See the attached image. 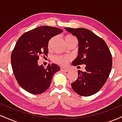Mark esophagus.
I'll return each instance as SVG.
<instances>
[{
	"label": "esophagus",
	"mask_w": 122,
	"mask_h": 122,
	"mask_svg": "<svg viewBox=\"0 0 122 122\" xmlns=\"http://www.w3.org/2000/svg\"><path fill=\"white\" fill-rule=\"evenodd\" d=\"M61 71H62V72H68V71H69V69H68V68H64V67H61Z\"/></svg>",
	"instance_id": "esophagus-1"
}]
</instances>
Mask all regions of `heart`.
Here are the masks:
<instances>
[{"label":"heart","instance_id":"heart-1","mask_svg":"<svg viewBox=\"0 0 122 122\" xmlns=\"http://www.w3.org/2000/svg\"><path fill=\"white\" fill-rule=\"evenodd\" d=\"M73 40H76V38L72 35H67L65 37V41L66 43H68L69 42ZM54 40V38H52L49 41V47L51 46V44H52L53 41ZM54 61L57 64H60L61 65H66L69 61L71 60V57L69 56H56L54 57Z\"/></svg>","mask_w":122,"mask_h":122}]
</instances>
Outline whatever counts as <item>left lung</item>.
<instances>
[{
    "label": "left lung",
    "mask_w": 122,
    "mask_h": 122,
    "mask_svg": "<svg viewBox=\"0 0 122 122\" xmlns=\"http://www.w3.org/2000/svg\"><path fill=\"white\" fill-rule=\"evenodd\" d=\"M79 42L78 56L72 62L74 66L85 65V71L78 70V78L71 84L74 91L88 96L101 89L112 69V55L103 39L84 28L65 27Z\"/></svg>",
    "instance_id": "8db88e82"
}]
</instances>
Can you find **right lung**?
<instances>
[{"label": "right lung", "instance_id": "obj_1", "mask_svg": "<svg viewBox=\"0 0 122 122\" xmlns=\"http://www.w3.org/2000/svg\"><path fill=\"white\" fill-rule=\"evenodd\" d=\"M62 30L51 26L38 27L24 33L18 39L11 56L14 75L20 87L34 95L41 94L48 89L53 75L60 68L55 64L46 68L39 66L41 54L47 56L49 41Z\"/></svg>", "mask_w": 122, "mask_h": 122}]
</instances>
